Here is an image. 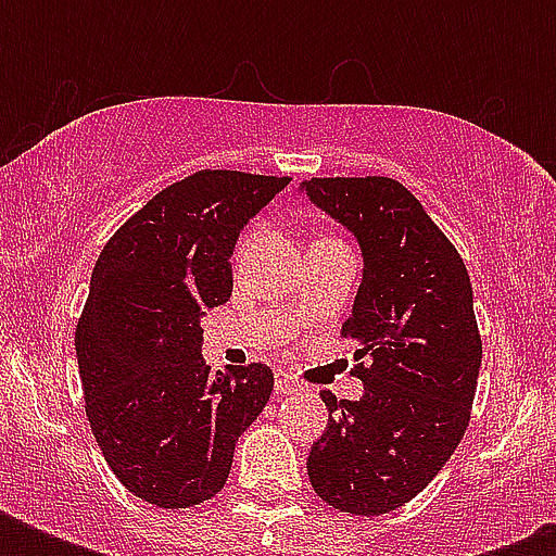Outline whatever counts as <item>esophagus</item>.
<instances>
[{
  "label": "esophagus",
  "mask_w": 556,
  "mask_h": 556,
  "mask_svg": "<svg viewBox=\"0 0 556 556\" xmlns=\"http://www.w3.org/2000/svg\"><path fill=\"white\" fill-rule=\"evenodd\" d=\"M274 389H277L279 395H288V392H296L300 389V380L294 375H288V371L277 369L274 371Z\"/></svg>",
  "instance_id": "esophagus-1"
}]
</instances>
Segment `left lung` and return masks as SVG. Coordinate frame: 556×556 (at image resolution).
I'll use <instances>...</instances> for the list:
<instances>
[{
	"label": "left lung",
	"mask_w": 556,
	"mask_h": 556,
	"mask_svg": "<svg viewBox=\"0 0 556 556\" xmlns=\"http://www.w3.org/2000/svg\"><path fill=\"white\" fill-rule=\"evenodd\" d=\"M355 236L361 288L343 338L355 343L361 401L323 392L329 424L308 453L314 493L380 517L435 479L465 435L482 366L473 288L421 201L392 178H305L300 195Z\"/></svg>",
	"instance_id": "1"
}]
</instances>
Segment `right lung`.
I'll list each match as a JSON object with an SVG mask.
<instances>
[{
  "label": "right lung",
  "instance_id": "obj_1",
  "mask_svg": "<svg viewBox=\"0 0 556 556\" xmlns=\"http://www.w3.org/2000/svg\"><path fill=\"white\" fill-rule=\"evenodd\" d=\"M291 178L204 169L147 201L100 253L74 349L91 432L126 491L192 508L225 488L265 409V364L210 375L201 320L233 294L236 239Z\"/></svg>",
  "mask_w": 556,
  "mask_h": 556
}]
</instances>
